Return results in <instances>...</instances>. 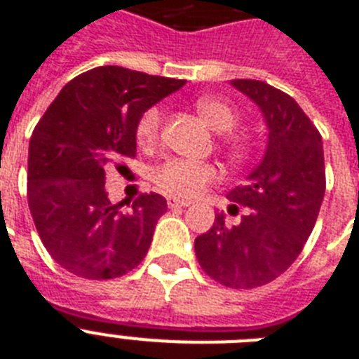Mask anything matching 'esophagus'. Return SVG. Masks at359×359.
Returning a JSON list of instances; mask_svg holds the SVG:
<instances>
[{
    "label": "esophagus",
    "instance_id": "obj_1",
    "mask_svg": "<svg viewBox=\"0 0 359 359\" xmlns=\"http://www.w3.org/2000/svg\"><path fill=\"white\" fill-rule=\"evenodd\" d=\"M167 205L170 207V209H180V207H189V205H191V201L180 200V198H176V196H168L167 198Z\"/></svg>",
    "mask_w": 359,
    "mask_h": 359
}]
</instances>
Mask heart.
Segmentation results:
<instances>
[{
  "mask_svg": "<svg viewBox=\"0 0 359 359\" xmlns=\"http://www.w3.org/2000/svg\"><path fill=\"white\" fill-rule=\"evenodd\" d=\"M194 108L215 132H226L222 137V144L231 159L240 163L250 158L253 141L245 132L233 130L240 119L238 109L235 106L220 97L205 95V97L194 100ZM161 124L163 109L159 106L148 108L135 124V139H137L139 147H154L159 137V132H161ZM216 180H218V168L215 165L185 161V159H170V161L163 163L154 174L156 185L163 192L177 198L198 196Z\"/></svg>",
  "mask_w": 359,
  "mask_h": 359,
  "instance_id": "1",
  "label": "heart"
}]
</instances>
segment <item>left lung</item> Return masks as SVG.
Instances as JSON below:
<instances>
[{
  "label": "left lung",
  "instance_id": "1",
  "mask_svg": "<svg viewBox=\"0 0 359 359\" xmlns=\"http://www.w3.org/2000/svg\"><path fill=\"white\" fill-rule=\"evenodd\" d=\"M231 84L262 109L268 148L245 185L227 194L248 207L238 226L216 215L211 229L194 240V251L216 283L251 290L277 279L303 251L325 196V156L321 133L288 93L262 80Z\"/></svg>",
  "mask_w": 359,
  "mask_h": 359
}]
</instances>
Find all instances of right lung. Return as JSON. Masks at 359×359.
<instances>
[{
  "label": "right lung",
  "instance_id": "1",
  "mask_svg": "<svg viewBox=\"0 0 359 359\" xmlns=\"http://www.w3.org/2000/svg\"><path fill=\"white\" fill-rule=\"evenodd\" d=\"M185 80L119 66L86 71L67 82L29 143L27 200L53 259L82 279L123 277L152 244L167 200L139 194L130 211L104 191L106 170L135 158V124Z\"/></svg>",
  "mask_w": 359,
  "mask_h": 359
}]
</instances>
